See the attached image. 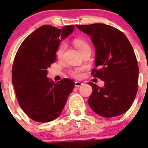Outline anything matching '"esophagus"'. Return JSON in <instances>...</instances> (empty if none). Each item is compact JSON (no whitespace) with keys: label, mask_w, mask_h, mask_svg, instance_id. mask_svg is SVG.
Instances as JSON below:
<instances>
[{"label":"esophagus","mask_w":148,"mask_h":148,"mask_svg":"<svg viewBox=\"0 0 148 148\" xmlns=\"http://www.w3.org/2000/svg\"><path fill=\"white\" fill-rule=\"evenodd\" d=\"M82 84H83V83L81 82H75L76 87H79V86H81Z\"/></svg>","instance_id":"obj_1"}]
</instances>
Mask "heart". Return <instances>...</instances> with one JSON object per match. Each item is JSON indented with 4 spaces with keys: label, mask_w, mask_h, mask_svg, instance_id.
<instances>
[{
    "label": "heart",
    "mask_w": 148,
    "mask_h": 148,
    "mask_svg": "<svg viewBox=\"0 0 148 148\" xmlns=\"http://www.w3.org/2000/svg\"><path fill=\"white\" fill-rule=\"evenodd\" d=\"M74 46H76V48L78 49L79 51H81L82 49H84V48L86 47V46H89L86 43H85L84 41L79 39H76L75 41H74ZM65 47L66 46L64 43L61 44L59 47H58L57 50H56V55L58 58L62 57V55H63L64 51L65 50ZM82 71L83 69L82 68H77L74 70H71V71H70V74H71V75L73 77H74V78H80V77L82 76Z\"/></svg>",
    "instance_id": "1"
}]
</instances>
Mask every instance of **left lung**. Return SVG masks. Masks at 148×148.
Returning a JSON list of instances; mask_svg holds the SVG:
<instances>
[{
  "label": "left lung",
  "mask_w": 148,
  "mask_h": 148,
  "mask_svg": "<svg viewBox=\"0 0 148 148\" xmlns=\"http://www.w3.org/2000/svg\"><path fill=\"white\" fill-rule=\"evenodd\" d=\"M90 36L95 48V67L92 74L104 82L99 87L89 82L92 93L88 99L90 108L103 117L126 112L138 92L139 68L132 46L120 30L104 23L77 25Z\"/></svg>",
  "instance_id": "obj_1"
}]
</instances>
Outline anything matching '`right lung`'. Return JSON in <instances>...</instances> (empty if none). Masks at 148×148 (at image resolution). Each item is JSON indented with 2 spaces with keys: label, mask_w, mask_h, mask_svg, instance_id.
<instances>
[{
  "label": "right lung",
  "mask_w": 148,
  "mask_h": 148,
  "mask_svg": "<svg viewBox=\"0 0 148 148\" xmlns=\"http://www.w3.org/2000/svg\"><path fill=\"white\" fill-rule=\"evenodd\" d=\"M74 25L62 29L41 26L23 41L12 69V83L19 105L33 120L47 122L57 118L74 87L64 78L55 83L47 77V69L56 59L62 40L73 32Z\"/></svg>",
  "instance_id": "add662e5"
}]
</instances>
